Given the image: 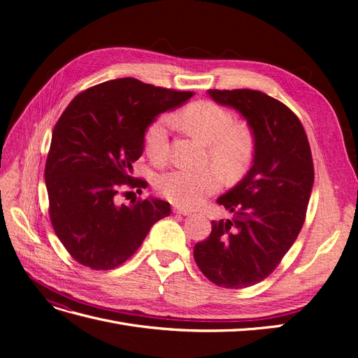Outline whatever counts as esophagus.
I'll list each match as a JSON object with an SVG mask.
<instances>
[{"label":"esophagus","mask_w":358,"mask_h":358,"mask_svg":"<svg viewBox=\"0 0 358 358\" xmlns=\"http://www.w3.org/2000/svg\"><path fill=\"white\" fill-rule=\"evenodd\" d=\"M173 212L175 213H179V215H183V216H189L192 212L188 210V209H183V208H175L173 209Z\"/></svg>","instance_id":"obj_1"}]
</instances>
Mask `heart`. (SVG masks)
<instances>
[{
	"label": "heart",
	"mask_w": 358,
	"mask_h": 358,
	"mask_svg": "<svg viewBox=\"0 0 358 358\" xmlns=\"http://www.w3.org/2000/svg\"><path fill=\"white\" fill-rule=\"evenodd\" d=\"M171 122L208 145V159L220 169L227 180L245 175L254 158L255 142L245 124H236L234 115L213 101H196L173 115ZM169 129L166 117L150 122L143 136L148 158L154 164H164L169 158ZM222 176L215 167L201 170L173 169L157 179V188L169 201L183 208H194L220 189Z\"/></svg>",
	"instance_id": "heart-1"
}]
</instances>
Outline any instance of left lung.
Wrapping results in <instances>:
<instances>
[{"instance_id": "1", "label": "left lung", "mask_w": 358, "mask_h": 358, "mask_svg": "<svg viewBox=\"0 0 358 358\" xmlns=\"http://www.w3.org/2000/svg\"><path fill=\"white\" fill-rule=\"evenodd\" d=\"M212 100L239 112L251 128L252 167L218 204L233 218L212 221L194 259L210 282L246 288L262 282L296 242L306 218L313 162L299 117L264 92L209 90Z\"/></svg>"}]
</instances>
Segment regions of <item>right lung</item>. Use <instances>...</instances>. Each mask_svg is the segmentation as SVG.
<instances>
[{
	"label": "right lung",
	"instance_id": "1",
	"mask_svg": "<svg viewBox=\"0 0 358 358\" xmlns=\"http://www.w3.org/2000/svg\"><path fill=\"white\" fill-rule=\"evenodd\" d=\"M194 92L173 91L133 78L107 80L76 95L53 128L45 167L49 215L69 254L92 270L125 263L150 227L170 215L164 200L117 204L119 188H145L131 176L143 136L159 113Z\"/></svg>",
	"mask_w": 358,
	"mask_h": 358
}]
</instances>
